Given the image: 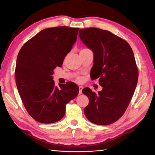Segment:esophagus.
Segmentation results:
<instances>
[{"instance_id": "obj_1", "label": "esophagus", "mask_w": 155, "mask_h": 155, "mask_svg": "<svg viewBox=\"0 0 155 155\" xmlns=\"http://www.w3.org/2000/svg\"><path fill=\"white\" fill-rule=\"evenodd\" d=\"M82 90H83L82 86H79V94H82Z\"/></svg>"}]
</instances>
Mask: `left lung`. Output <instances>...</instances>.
I'll return each instance as SVG.
<instances>
[{"label": "left lung", "instance_id": "obj_1", "mask_svg": "<svg viewBox=\"0 0 155 155\" xmlns=\"http://www.w3.org/2000/svg\"><path fill=\"white\" fill-rule=\"evenodd\" d=\"M79 37L94 53L93 80L103 86L98 94L88 87L82 90L89 99L84 109L92 123L107 125L124 115L136 87L138 69L132 48L125 40L96 28L81 29Z\"/></svg>", "mask_w": 155, "mask_h": 155}]
</instances>
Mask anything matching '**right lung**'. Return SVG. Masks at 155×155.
Instances as JSON below:
<instances>
[{"mask_svg":"<svg viewBox=\"0 0 155 155\" xmlns=\"http://www.w3.org/2000/svg\"><path fill=\"white\" fill-rule=\"evenodd\" d=\"M80 28L67 26L49 28L40 31L25 42L17 56L15 80L26 110L42 124L61 120L66 104L78 94L74 82L54 85L52 75L77 40Z\"/></svg>","mask_w":155,"mask_h":155,"instance_id":"right-lung-1","label":"right lung"}]
</instances>
